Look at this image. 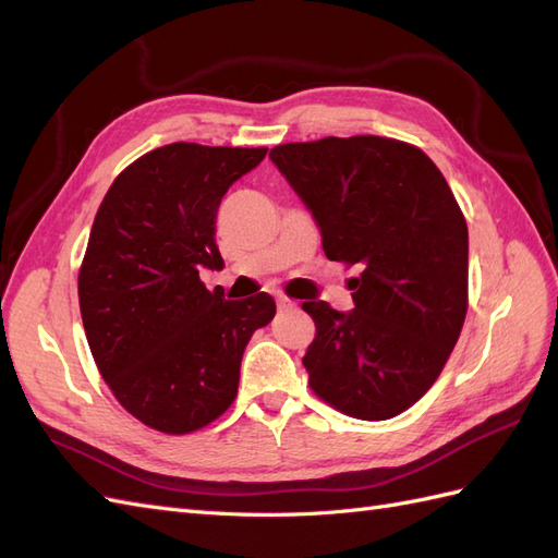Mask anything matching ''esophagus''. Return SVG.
Instances as JSON below:
<instances>
[{"label":"esophagus","instance_id":"esophagus-1","mask_svg":"<svg viewBox=\"0 0 558 558\" xmlns=\"http://www.w3.org/2000/svg\"><path fill=\"white\" fill-rule=\"evenodd\" d=\"M277 307H279V310H293L295 302L289 300V298H277Z\"/></svg>","mask_w":558,"mask_h":558}]
</instances>
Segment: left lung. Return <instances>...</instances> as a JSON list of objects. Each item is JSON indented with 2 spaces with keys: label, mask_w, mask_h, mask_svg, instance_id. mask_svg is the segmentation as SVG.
Masks as SVG:
<instances>
[{
  "label": "left lung",
  "mask_w": 558,
  "mask_h": 558,
  "mask_svg": "<svg viewBox=\"0 0 558 558\" xmlns=\"http://www.w3.org/2000/svg\"><path fill=\"white\" fill-rule=\"evenodd\" d=\"M269 160L305 202L328 260L359 265L353 310L302 302L316 324L312 391L349 416L391 418L440 377L468 312V226L416 146L386 137L281 144Z\"/></svg>",
  "instance_id": "1"
}]
</instances>
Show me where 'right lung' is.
<instances>
[{
  "label": "right lung",
  "mask_w": 558,
  "mask_h": 558,
  "mask_svg": "<svg viewBox=\"0 0 558 558\" xmlns=\"http://www.w3.org/2000/svg\"><path fill=\"white\" fill-rule=\"evenodd\" d=\"M267 148L177 142L134 160L97 209L78 272L93 359L142 424L183 435L238 396L251 335L275 318L267 293L226 300L202 269H221L216 211Z\"/></svg>",
  "instance_id": "1"
}]
</instances>
